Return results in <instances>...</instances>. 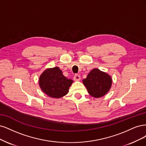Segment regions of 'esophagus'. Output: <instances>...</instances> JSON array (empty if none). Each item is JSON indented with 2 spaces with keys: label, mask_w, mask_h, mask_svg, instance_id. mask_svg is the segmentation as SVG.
<instances>
[{
  "label": "esophagus",
  "mask_w": 146,
  "mask_h": 146,
  "mask_svg": "<svg viewBox=\"0 0 146 146\" xmlns=\"http://www.w3.org/2000/svg\"><path fill=\"white\" fill-rule=\"evenodd\" d=\"M73 79L74 81H80L81 80V76L79 74H75L73 77Z\"/></svg>",
  "instance_id": "1"
}]
</instances>
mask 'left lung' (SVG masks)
<instances>
[{
    "label": "left lung",
    "instance_id": "left-lung-1",
    "mask_svg": "<svg viewBox=\"0 0 146 146\" xmlns=\"http://www.w3.org/2000/svg\"><path fill=\"white\" fill-rule=\"evenodd\" d=\"M82 81L88 93L95 98L105 95L109 91L112 83L110 76L98 68L92 70Z\"/></svg>",
    "mask_w": 146,
    "mask_h": 146
}]
</instances>
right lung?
Instances as JSON below:
<instances>
[{
	"mask_svg": "<svg viewBox=\"0 0 146 146\" xmlns=\"http://www.w3.org/2000/svg\"><path fill=\"white\" fill-rule=\"evenodd\" d=\"M73 81L65 77L58 67L48 68L39 78L42 90L50 97L59 98L67 95Z\"/></svg>",
	"mask_w": 146,
	"mask_h": 146,
	"instance_id": "add662e5",
	"label": "right lung"
}]
</instances>
